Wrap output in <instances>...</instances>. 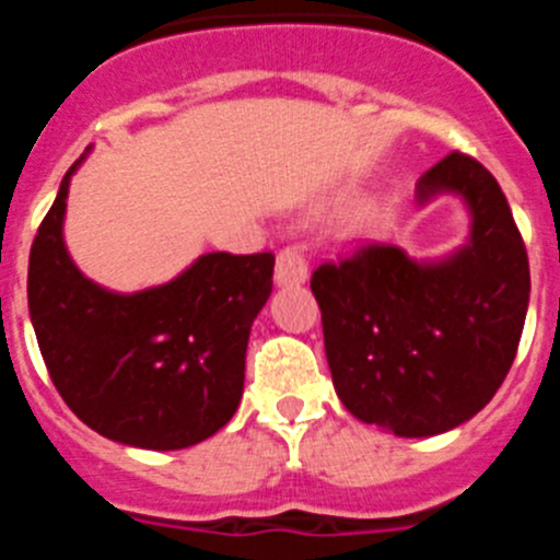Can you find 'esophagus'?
Masks as SVG:
<instances>
[{"mask_svg": "<svg viewBox=\"0 0 560 560\" xmlns=\"http://www.w3.org/2000/svg\"><path fill=\"white\" fill-rule=\"evenodd\" d=\"M275 280L277 285H300L308 280V260H305L303 249L285 246V249L277 255Z\"/></svg>", "mask_w": 560, "mask_h": 560, "instance_id": "34e87169", "label": "esophagus"}]
</instances>
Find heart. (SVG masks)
<instances>
[{
  "label": "heart",
  "instance_id": "1",
  "mask_svg": "<svg viewBox=\"0 0 560 560\" xmlns=\"http://www.w3.org/2000/svg\"><path fill=\"white\" fill-rule=\"evenodd\" d=\"M370 219H373V215H370V210H359L353 215V226H368Z\"/></svg>",
  "mask_w": 560,
  "mask_h": 560
}]
</instances>
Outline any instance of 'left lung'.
Here are the masks:
<instances>
[{
    "instance_id": "obj_1",
    "label": "left lung",
    "mask_w": 560,
    "mask_h": 560,
    "mask_svg": "<svg viewBox=\"0 0 560 560\" xmlns=\"http://www.w3.org/2000/svg\"><path fill=\"white\" fill-rule=\"evenodd\" d=\"M457 192L471 237L418 264L368 244L311 275L336 395L364 423L432 438L471 420L502 387L530 303V264L502 187L468 153L418 182V201Z\"/></svg>"
}]
</instances>
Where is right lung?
I'll use <instances>...</instances> for the list:
<instances>
[{"label": "right lung", "instance_id": "1", "mask_svg": "<svg viewBox=\"0 0 560 560\" xmlns=\"http://www.w3.org/2000/svg\"><path fill=\"white\" fill-rule=\"evenodd\" d=\"M81 160L30 249L27 305L49 378L103 438L151 452L196 446L241 404L246 345L271 294L275 255L210 252L156 289H101L63 246L69 179Z\"/></svg>", "mask_w": 560, "mask_h": 560}]
</instances>
